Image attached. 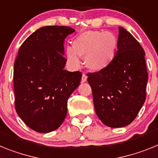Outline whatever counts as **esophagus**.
Masks as SVG:
<instances>
[{
    "label": "esophagus",
    "mask_w": 158,
    "mask_h": 158,
    "mask_svg": "<svg viewBox=\"0 0 158 158\" xmlns=\"http://www.w3.org/2000/svg\"><path fill=\"white\" fill-rule=\"evenodd\" d=\"M87 79V75L85 73L83 74V75H82V82H86Z\"/></svg>",
    "instance_id": "1"
}]
</instances>
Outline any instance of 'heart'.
<instances>
[{
  "instance_id": "b5f03b06",
  "label": "heart",
  "mask_w": 158,
  "mask_h": 158,
  "mask_svg": "<svg viewBox=\"0 0 158 158\" xmlns=\"http://www.w3.org/2000/svg\"><path fill=\"white\" fill-rule=\"evenodd\" d=\"M117 44V38L112 32L87 31L74 40L73 47H67L66 56L74 68L80 65V56L85 57L87 68L99 71L106 69L112 63Z\"/></svg>"
}]
</instances>
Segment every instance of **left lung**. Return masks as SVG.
Returning <instances> with one entry per match:
<instances>
[{
  "instance_id": "obj_1",
  "label": "left lung",
  "mask_w": 158,
  "mask_h": 158,
  "mask_svg": "<svg viewBox=\"0 0 158 158\" xmlns=\"http://www.w3.org/2000/svg\"><path fill=\"white\" fill-rule=\"evenodd\" d=\"M118 51L109 67L87 73L95 112L113 128L132 123L146 98L148 73L145 51L125 28L119 27Z\"/></svg>"
}]
</instances>
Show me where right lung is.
<instances>
[{
  "instance_id": "obj_1",
  "label": "right lung",
  "mask_w": 158,
  "mask_h": 158,
  "mask_svg": "<svg viewBox=\"0 0 158 158\" xmlns=\"http://www.w3.org/2000/svg\"><path fill=\"white\" fill-rule=\"evenodd\" d=\"M74 31L68 26L42 27L18 51L13 68L15 109L36 132H52L61 126L68 98L80 83V71L64 69V41Z\"/></svg>"
}]
</instances>
